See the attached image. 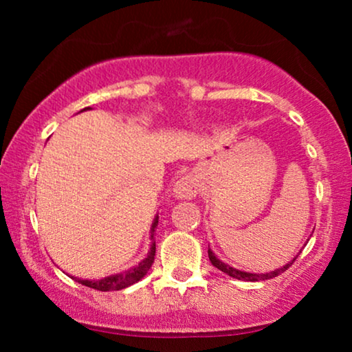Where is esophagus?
<instances>
[{
  "mask_svg": "<svg viewBox=\"0 0 352 352\" xmlns=\"http://www.w3.org/2000/svg\"><path fill=\"white\" fill-rule=\"evenodd\" d=\"M199 179L192 175H186L175 182V197L177 199H194L199 194Z\"/></svg>",
  "mask_w": 352,
  "mask_h": 352,
  "instance_id": "esophagus-1",
  "label": "esophagus"
}]
</instances>
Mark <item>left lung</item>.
Masks as SVG:
<instances>
[{"instance_id": "8db88e82", "label": "left lung", "mask_w": 352, "mask_h": 352, "mask_svg": "<svg viewBox=\"0 0 352 352\" xmlns=\"http://www.w3.org/2000/svg\"><path fill=\"white\" fill-rule=\"evenodd\" d=\"M208 258H210V261H211V264H213L214 267H218L219 271H223L224 274H228V276H230V277H234V278H239V280H248V282H258V280H267V278H272V277H277V276H280L282 272H285L288 267L292 266L293 263H295V259H293L292 263H288V264H285V266L283 267H280V269H277V271H272V272H267V274H250V272H243V271H239V269H234V267H230V266H228V264H224L223 261H219L218 258L214 256V253L211 252V250L208 248Z\"/></svg>"}]
</instances>
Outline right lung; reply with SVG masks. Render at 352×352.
<instances>
[{
    "instance_id": "obj_1",
    "label": "right lung",
    "mask_w": 352,
    "mask_h": 352,
    "mask_svg": "<svg viewBox=\"0 0 352 352\" xmlns=\"http://www.w3.org/2000/svg\"><path fill=\"white\" fill-rule=\"evenodd\" d=\"M157 224H158V216L155 218V221H153V226H152V235H151L152 239H153V232H155ZM153 259H155V242L152 243L151 252H148L147 258L144 259V261L139 263L136 267L129 269V271H126V272L117 274V276L105 277V278H102V280H81V278H75V277L74 278L78 283H81V285L94 288V290H99V292L122 290V288H126L129 285H133V283L141 280V278L147 274L148 269L152 267Z\"/></svg>"
}]
</instances>
